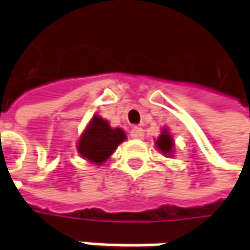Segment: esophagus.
<instances>
[{
	"label": "esophagus",
	"instance_id": "34e87169",
	"mask_svg": "<svg viewBox=\"0 0 250 250\" xmlns=\"http://www.w3.org/2000/svg\"><path fill=\"white\" fill-rule=\"evenodd\" d=\"M130 137H131V139H136V140L143 139V137H144L143 128H140V127H134V128L130 131Z\"/></svg>",
	"mask_w": 250,
	"mask_h": 250
}]
</instances>
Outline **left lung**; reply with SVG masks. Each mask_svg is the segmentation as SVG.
Instances as JSON below:
<instances>
[{
  "label": "left lung",
  "mask_w": 250,
  "mask_h": 250,
  "mask_svg": "<svg viewBox=\"0 0 250 250\" xmlns=\"http://www.w3.org/2000/svg\"><path fill=\"white\" fill-rule=\"evenodd\" d=\"M155 146L158 147V150L167 157L172 155V148H174V140L171 137L167 130H163V133L160 134V137L155 141Z\"/></svg>",
  "instance_id": "8db88e82"
}]
</instances>
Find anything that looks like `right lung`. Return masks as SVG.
I'll use <instances>...</instances> for the list:
<instances>
[{"mask_svg": "<svg viewBox=\"0 0 250 250\" xmlns=\"http://www.w3.org/2000/svg\"><path fill=\"white\" fill-rule=\"evenodd\" d=\"M125 140V134L122 128H111L106 120L95 116L79 139L78 151L83 158L100 166Z\"/></svg>", "mask_w": 250, "mask_h": 250, "instance_id": "1", "label": "right lung"}]
</instances>
